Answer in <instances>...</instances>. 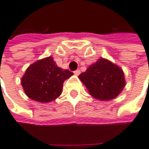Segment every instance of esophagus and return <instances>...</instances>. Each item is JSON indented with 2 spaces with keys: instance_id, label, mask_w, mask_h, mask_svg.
<instances>
[{
  "instance_id": "esophagus-1",
  "label": "esophagus",
  "mask_w": 149,
  "mask_h": 149,
  "mask_svg": "<svg viewBox=\"0 0 149 149\" xmlns=\"http://www.w3.org/2000/svg\"><path fill=\"white\" fill-rule=\"evenodd\" d=\"M80 72H80V70H76V71L74 72V74L77 75V76H78V75L80 74Z\"/></svg>"
}]
</instances>
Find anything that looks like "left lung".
I'll list each match as a JSON object with an SVG mask.
<instances>
[{
	"mask_svg": "<svg viewBox=\"0 0 149 149\" xmlns=\"http://www.w3.org/2000/svg\"><path fill=\"white\" fill-rule=\"evenodd\" d=\"M79 79L90 95L100 101L116 98L126 85L123 69L102 57L79 75Z\"/></svg>",
	"mask_w": 149,
	"mask_h": 149,
	"instance_id": "obj_1",
	"label": "left lung"
}]
</instances>
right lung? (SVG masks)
<instances>
[{
    "label": "right lung",
    "instance_id": "1",
    "mask_svg": "<svg viewBox=\"0 0 149 149\" xmlns=\"http://www.w3.org/2000/svg\"><path fill=\"white\" fill-rule=\"evenodd\" d=\"M73 73L56 66L52 56L31 64L22 77L26 95L31 100L47 103L62 94L63 82Z\"/></svg>",
    "mask_w": 149,
    "mask_h": 149
}]
</instances>
